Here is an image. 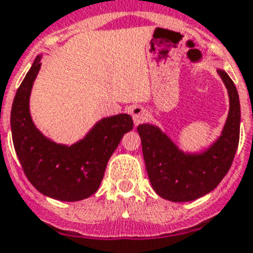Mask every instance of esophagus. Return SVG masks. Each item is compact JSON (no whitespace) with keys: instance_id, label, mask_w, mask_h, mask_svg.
I'll return each instance as SVG.
<instances>
[{"instance_id":"34e87169","label":"esophagus","mask_w":253,"mask_h":253,"mask_svg":"<svg viewBox=\"0 0 253 253\" xmlns=\"http://www.w3.org/2000/svg\"><path fill=\"white\" fill-rule=\"evenodd\" d=\"M131 116H133L134 124L139 125L147 120L148 115L144 107H142V106H134V107L131 109Z\"/></svg>"}]
</instances>
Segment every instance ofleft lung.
<instances>
[{
	"instance_id": "obj_1",
	"label": "left lung",
	"mask_w": 253,
	"mask_h": 253,
	"mask_svg": "<svg viewBox=\"0 0 253 253\" xmlns=\"http://www.w3.org/2000/svg\"><path fill=\"white\" fill-rule=\"evenodd\" d=\"M217 73L228 88L229 115L219 139L204 153L188 155L179 151L157 126H137L152 188L165 200L187 202L202 197L216 188L232 166L239 142L241 106L238 92L229 75L221 69Z\"/></svg>"
}]
</instances>
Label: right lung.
<instances>
[{
    "label": "right lung",
    "mask_w": 253,
    "mask_h": 253,
    "mask_svg": "<svg viewBox=\"0 0 253 253\" xmlns=\"http://www.w3.org/2000/svg\"><path fill=\"white\" fill-rule=\"evenodd\" d=\"M38 56L21 82L11 109L15 152L24 174L37 191L60 201H81L100 188L109 159L123 135L133 129L128 114L102 119L84 139L68 147L47 139L29 114L32 85L41 68Z\"/></svg>",
    "instance_id": "obj_1"
}]
</instances>
